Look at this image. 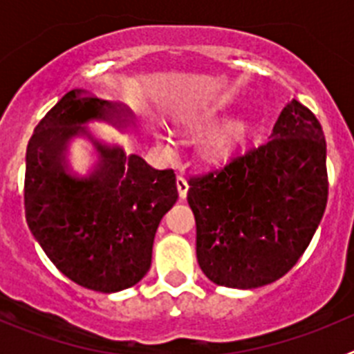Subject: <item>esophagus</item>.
I'll return each mask as SVG.
<instances>
[{
  "label": "esophagus",
  "mask_w": 354,
  "mask_h": 354,
  "mask_svg": "<svg viewBox=\"0 0 354 354\" xmlns=\"http://www.w3.org/2000/svg\"><path fill=\"white\" fill-rule=\"evenodd\" d=\"M177 189H179L180 198H186L187 195V180L184 175H177Z\"/></svg>",
  "instance_id": "1"
}]
</instances>
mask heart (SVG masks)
<instances>
[{
  "mask_svg": "<svg viewBox=\"0 0 354 354\" xmlns=\"http://www.w3.org/2000/svg\"><path fill=\"white\" fill-rule=\"evenodd\" d=\"M246 131V122L245 118H236V120L228 122L227 126L220 131V134L216 136L214 142H212V150H223L227 147L232 145L236 140H239ZM162 143H167L161 138Z\"/></svg>",
  "mask_w": 354,
  "mask_h": 354,
  "instance_id": "obj_1",
  "label": "heart"
}]
</instances>
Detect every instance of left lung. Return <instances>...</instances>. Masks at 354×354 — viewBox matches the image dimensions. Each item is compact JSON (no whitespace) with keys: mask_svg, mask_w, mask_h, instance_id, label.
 Instances as JSON below:
<instances>
[{"mask_svg":"<svg viewBox=\"0 0 354 354\" xmlns=\"http://www.w3.org/2000/svg\"><path fill=\"white\" fill-rule=\"evenodd\" d=\"M187 184L205 277L234 289L268 286L299 261L326 209L323 127L292 101L264 142L236 149Z\"/></svg>","mask_w":354,"mask_h":354,"instance_id":"left-lung-1","label":"left lung"}]
</instances>
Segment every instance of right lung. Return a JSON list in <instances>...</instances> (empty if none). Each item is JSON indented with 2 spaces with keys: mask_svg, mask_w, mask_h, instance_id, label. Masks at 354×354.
Segmentation results:
<instances>
[{
  "mask_svg": "<svg viewBox=\"0 0 354 354\" xmlns=\"http://www.w3.org/2000/svg\"><path fill=\"white\" fill-rule=\"evenodd\" d=\"M111 109L80 90L65 93L31 134L24 174L31 234L68 280L97 292H117L145 277L159 221L179 196L174 170H156L101 143L102 161L92 175L68 170V140Z\"/></svg>",
  "mask_w": 354,
  "mask_h": 354,
  "instance_id": "right-lung-1",
  "label": "right lung"
}]
</instances>
